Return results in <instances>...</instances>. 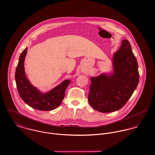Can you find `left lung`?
I'll list each match as a JSON object with an SVG mask.
<instances>
[{
  "label": "left lung",
  "mask_w": 155,
  "mask_h": 155,
  "mask_svg": "<svg viewBox=\"0 0 155 155\" xmlns=\"http://www.w3.org/2000/svg\"><path fill=\"white\" fill-rule=\"evenodd\" d=\"M112 67L110 73L91 78L89 103L94 109L102 113L123 107L138 85V64L127 39L122 40L119 50L113 54Z\"/></svg>",
  "instance_id": "obj_1"
}]
</instances>
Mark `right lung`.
Returning <instances> with one entry per match:
<instances>
[{"label": "right lung", "mask_w": 155, "mask_h": 155, "mask_svg": "<svg viewBox=\"0 0 155 155\" xmlns=\"http://www.w3.org/2000/svg\"><path fill=\"white\" fill-rule=\"evenodd\" d=\"M27 52L26 48L21 54L15 71V82L19 95L22 100L31 107L42 111L52 110L62 103L65 91L70 80L63 81L51 90L42 92L34 87L27 78L24 70V60Z\"/></svg>", "instance_id": "right-lung-1"}]
</instances>
